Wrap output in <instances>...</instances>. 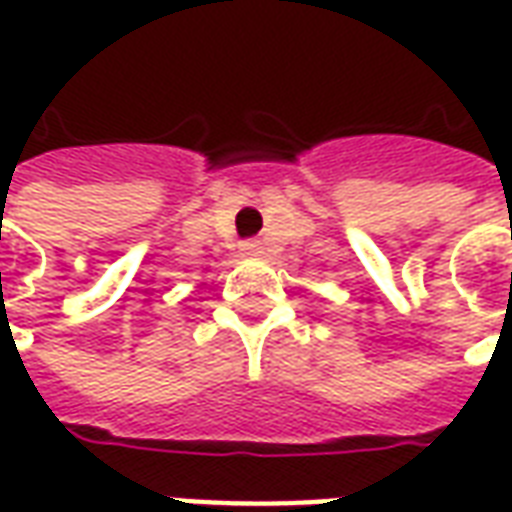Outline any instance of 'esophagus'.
Masks as SVG:
<instances>
[{"label":"esophagus","mask_w":512,"mask_h":512,"mask_svg":"<svg viewBox=\"0 0 512 512\" xmlns=\"http://www.w3.org/2000/svg\"><path fill=\"white\" fill-rule=\"evenodd\" d=\"M260 252V244L257 241H244L241 244V255H257Z\"/></svg>","instance_id":"1"}]
</instances>
